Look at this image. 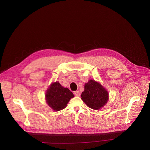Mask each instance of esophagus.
<instances>
[{
	"label": "esophagus",
	"instance_id": "34e87169",
	"mask_svg": "<svg viewBox=\"0 0 150 150\" xmlns=\"http://www.w3.org/2000/svg\"><path fill=\"white\" fill-rule=\"evenodd\" d=\"M74 95L76 96H80V91H74Z\"/></svg>",
	"mask_w": 150,
	"mask_h": 150
}]
</instances>
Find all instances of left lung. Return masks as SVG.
Segmentation results:
<instances>
[{
    "mask_svg": "<svg viewBox=\"0 0 150 150\" xmlns=\"http://www.w3.org/2000/svg\"><path fill=\"white\" fill-rule=\"evenodd\" d=\"M81 97L83 101L89 108L98 110L107 102L108 93L100 83L90 80L84 85V91Z\"/></svg>",
    "mask_w": 150,
    "mask_h": 150,
    "instance_id": "8db88e82",
    "label": "left lung"
}]
</instances>
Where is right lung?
<instances>
[{
	"instance_id": "right-lung-1",
	"label": "right lung",
	"mask_w": 150,
	"mask_h": 150,
	"mask_svg": "<svg viewBox=\"0 0 150 150\" xmlns=\"http://www.w3.org/2000/svg\"><path fill=\"white\" fill-rule=\"evenodd\" d=\"M74 95L67 88L62 87L59 82L52 83L46 93L48 105L54 111H59L67 106Z\"/></svg>"
}]
</instances>
